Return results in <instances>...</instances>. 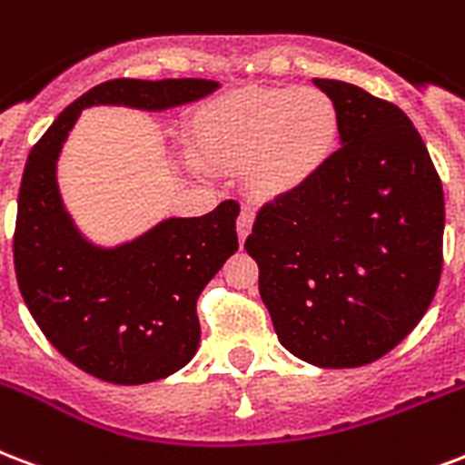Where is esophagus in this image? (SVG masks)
<instances>
[{
    "mask_svg": "<svg viewBox=\"0 0 465 465\" xmlns=\"http://www.w3.org/2000/svg\"><path fill=\"white\" fill-rule=\"evenodd\" d=\"M251 226H253V214L243 209V212L239 214V219H236V233H239L241 243H243L248 233H251Z\"/></svg>",
    "mask_w": 465,
    "mask_h": 465,
    "instance_id": "obj_1",
    "label": "esophagus"
}]
</instances>
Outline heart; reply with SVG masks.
Masks as SVG:
<instances>
[{
    "label": "heart",
    "instance_id": "obj_1",
    "mask_svg": "<svg viewBox=\"0 0 465 465\" xmlns=\"http://www.w3.org/2000/svg\"><path fill=\"white\" fill-rule=\"evenodd\" d=\"M341 112L317 87H248L207 102L190 122V153L209 170H243L261 204L295 197L334 158Z\"/></svg>",
    "mask_w": 465,
    "mask_h": 465
}]
</instances>
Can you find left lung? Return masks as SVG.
Masks as SVG:
<instances>
[{"instance_id":"1","label":"left lung","mask_w":465,"mask_h":465,"mask_svg":"<svg viewBox=\"0 0 465 465\" xmlns=\"http://www.w3.org/2000/svg\"><path fill=\"white\" fill-rule=\"evenodd\" d=\"M314 84L341 112V148L307 190L258 212L246 251L280 343L312 366L359 368L430 310L444 190L400 106L341 80Z\"/></svg>"}]
</instances>
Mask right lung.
Here are the masks:
<instances>
[{"mask_svg":"<svg viewBox=\"0 0 465 465\" xmlns=\"http://www.w3.org/2000/svg\"><path fill=\"white\" fill-rule=\"evenodd\" d=\"M217 90L197 77L109 80L60 112L28 153L14 233L21 297L45 339L99 381L141 385L193 361L197 297L239 248V204L226 200L202 217H168L136 239L97 246L60 194L63 143L87 106L165 112Z\"/></svg>","mask_w":465,"mask_h":465,"instance_id":"add662e5","label":"right lung"}]
</instances>
